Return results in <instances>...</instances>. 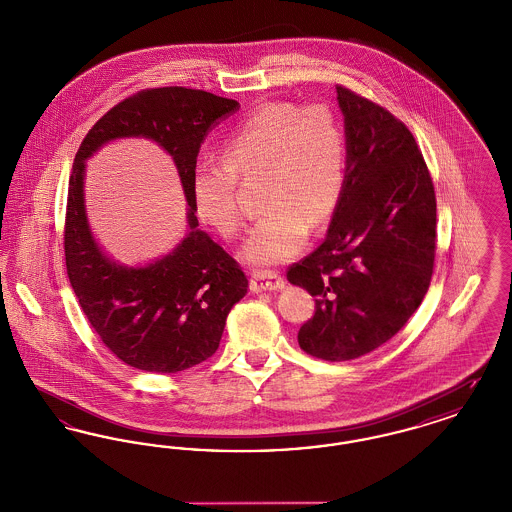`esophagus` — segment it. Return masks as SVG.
Listing matches in <instances>:
<instances>
[{"instance_id": "esophagus-1", "label": "esophagus", "mask_w": 512, "mask_h": 512, "mask_svg": "<svg viewBox=\"0 0 512 512\" xmlns=\"http://www.w3.org/2000/svg\"><path fill=\"white\" fill-rule=\"evenodd\" d=\"M284 288V278L272 270H255L251 276V290L253 292H274Z\"/></svg>"}]
</instances>
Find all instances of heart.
Here are the masks:
<instances>
[{"instance_id":"1","label":"heart","mask_w":512,"mask_h":512,"mask_svg":"<svg viewBox=\"0 0 512 512\" xmlns=\"http://www.w3.org/2000/svg\"><path fill=\"white\" fill-rule=\"evenodd\" d=\"M265 171L267 213L251 228L244 257L255 265L293 259L311 226L330 219L347 176L341 122L326 105L270 101L238 122L222 144V161H201L192 176V201L201 222L234 240L244 228L238 178Z\"/></svg>"}]
</instances>
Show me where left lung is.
I'll list each match as a JSON object with an SVG mask.
<instances>
[{"label":"left lung","instance_id":"1","mask_svg":"<svg viewBox=\"0 0 512 512\" xmlns=\"http://www.w3.org/2000/svg\"><path fill=\"white\" fill-rule=\"evenodd\" d=\"M347 176L326 240L288 270L315 297L299 347L338 363L391 340L430 288L436 194L411 130L368 99L336 86Z\"/></svg>","mask_w":512,"mask_h":512}]
</instances>
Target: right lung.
I'll use <instances>...</instances> for the list:
<instances>
[{
	"instance_id": "1",
	"label": "right lung",
	"mask_w": 512,
	"mask_h": 512,
	"mask_svg": "<svg viewBox=\"0 0 512 512\" xmlns=\"http://www.w3.org/2000/svg\"><path fill=\"white\" fill-rule=\"evenodd\" d=\"M236 99L182 86L151 88L99 119L74 157L65 217V261L76 299L105 347L138 370L172 374L207 361L230 309L247 293L240 265L199 230L192 201L197 153L207 132L238 111ZM119 137H147L173 157L189 201V234L169 256L124 268L98 247L85 217V159Z\"/></svg>"
}]
</instances>
